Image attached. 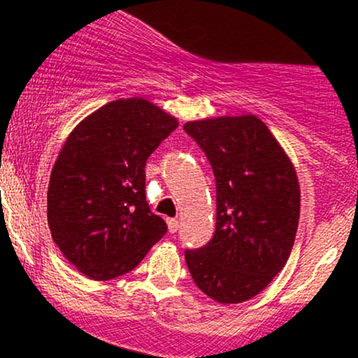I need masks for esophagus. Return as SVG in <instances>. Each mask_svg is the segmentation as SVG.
Masks as SVG:
<instances>
[{
	"label": "esophagus",
	"mask_w": 358,
	"mask_h": 358,
	"mask_svg": "<svg viewBox=\"0 0 358 358\" xmlns=\"http://www.w3.org/2000/svg\"><path fill=\"white\" fill-rule=\"evenodd\" d=\"M166 224H168V231H170L171 234H175L176 231H178L180 224H178V220H176V219H168Z\"/></svg>",
	"instance_id": "1"
}]
</instances>
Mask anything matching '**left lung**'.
Masks as SVG:
<instances>
[{"label":"left lung","mask_w":358,"mask_h":358,"mask_svg":"<svg viewBox=\"0 0 358 358\" xmlns=\"http://www.w3.org/2000/svg\"><path fill=\"white\" fill-rule=\"evenodd\" d=\"M185 133L210 162L217 188L215 234L185 250L195 285L219 303L261 293L285 268L299 220L296 170L261 119L190 121Z\"/></svg>","instance_id":"obj_1"}]
</instances>
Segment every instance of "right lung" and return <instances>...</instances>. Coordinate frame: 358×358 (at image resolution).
<instances>
[{
  "label": "right lung",
  "instance_id": "1",
  "mask_svg": "<svg viewBox=\"0 0 358 358\" xmlns=\"http://www.w3.org/2000/svg\"><path fill=\"white\" fill-rule=\"evenodd\" d=\"M178 121L143 97L108 102L77 124L53 165L47 195L52 239L96 281L133 271L166 234L150 210L146 159Z\"/></svg>",
  "mask_w": 358,
  "mask_h": 358
}]
</instances>
